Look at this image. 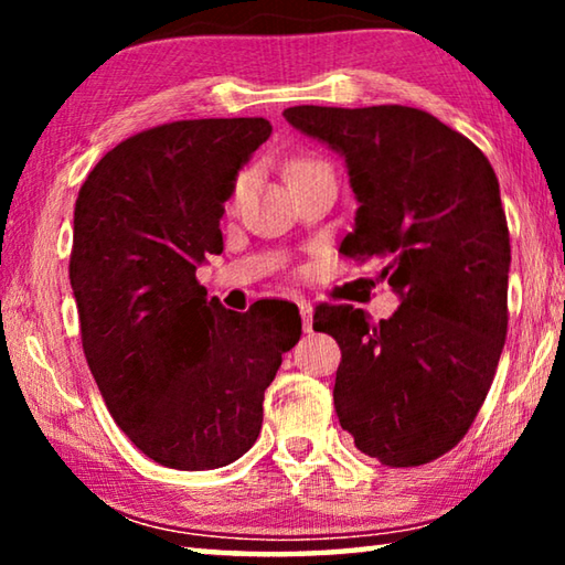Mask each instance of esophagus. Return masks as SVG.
<instances>
[{"label":"esophagus","mask_w":565,"mask_h":565,"mask_svg":"<svg viewBox=\"0 0 565 565\" xmlns=\"http://www.w3.org/2000/svg\"><path fill=\"white\" fill-rule=\"evenodd\" d=\"M299 313H301V323H303V331H311V323H313V306L301 299L299 301Z\"/></svg>","instance_id":"obj_1"}]
</instances>
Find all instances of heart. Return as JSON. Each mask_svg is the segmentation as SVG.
Listing matches in <instances>:
<instances>
[{
  "mask_svg": "<svg viewBox=\"0 0 565 565\" xmlns=\"http://www.w3.org/2000/svg\"><path fill=\"white\" fill-rule=\"evenodd\" d=\"M313 167H323V161H319V159H311V157H296V159H291V161H289V167H286V177L299 174V171L313 169ZM238 189H242V181H238L236 191H238Z\"/></svg>",
  "mask_w": 565,
  "mask_h": 565,
  "instance_id": "1",
  "label": "heart"
}]
</instances>
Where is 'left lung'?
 Listing matches in <instances>:
<instances>
[{"label": "left lung", "mask_w": 565, "mask_h": 565, "mask_svg": "<svg viewBox=\"0 0 565 565\" xmlns=\"http://www.w3.org/2000/svg\"><path fill=\"white\" fill-rule=\"evenodd\" d=\"M347 159L359 199L341 242L379 259L401 296L391 319L321 303L313 329L341 347L333 406L361 454L391 468L461 441L493 384L509 329V224L491 161L434 114L401 104L284 109Z\"/></svg>", "instance_id": "1"}]
</instances>
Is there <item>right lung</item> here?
I'll return each instance as SVG.
<instances>
[{
	"mask_svg": "<svg viewBox=\"0 0 565 565\" xmlns=\"http://www.w3.org/2000/svg\"><path fill=\"white\" fill-rule=\"evenodd\" d=\"M262 117L184 119L124 139L74 206L70 281L84 356L129 441L167 468L209 471L242 458L264 420V391L301 317L226 311L196 266L222 254L218 218Z\"/></svg>",
	"mask_w": 565,
	"mask_h": 565,
	"instance_id": "1",
	"label": "right lung"
}]
</instances>
